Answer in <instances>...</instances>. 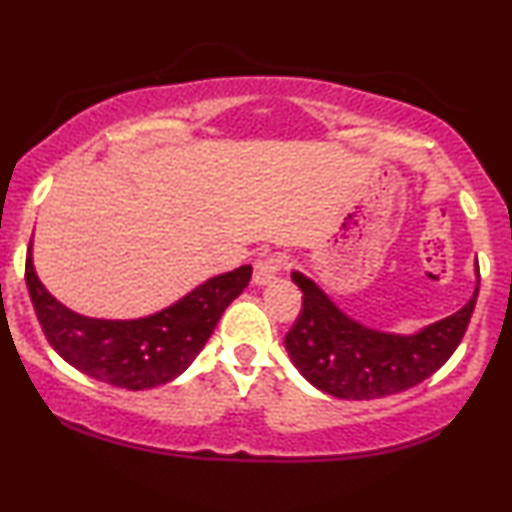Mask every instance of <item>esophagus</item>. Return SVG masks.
I'll use <instances>...</instances> for the list:
<instances>
[{
    "instance_id": "esophagus-1",
    "label": "esophagus",
    "mask_w": 512,
    "mask_h": 512,
    "mask_svg": "<svg viewBox=\"0 0 512 512\" xmlns=\"http://www.w3.org/2000/svg\"><path fill=\"white\" fill-rule=\"evenodd\" d=\"M286 265H289V256L286 254H272V256L261 258V261H256V270H254L256 286L275 282V277L286 268Z\"/></svg>"
}]
</instances>
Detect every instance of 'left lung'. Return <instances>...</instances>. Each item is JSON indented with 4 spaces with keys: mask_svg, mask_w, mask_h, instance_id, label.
Wrapping results in <instances>:
<instances>
[{
    "mask_svg": "<svg viewBox=\"0 0 512 512\" xmlns=\"http://www.w3.org/2000/svg\"><path fill=\"white\" fill-rule=\"evenodd\" d=\"M291 279L303 291V310L286 333V352L307 382L347 401L391 396L431 377L459 347L478 298L475 284L459 312L412 335H398L347 317L303 272H291Z\"/></svg>",
    "mask_w": 512,
    "mask_h": 512,
    "instance_id": "8db88e82",
    "label": "left lung"
}]
</instances>
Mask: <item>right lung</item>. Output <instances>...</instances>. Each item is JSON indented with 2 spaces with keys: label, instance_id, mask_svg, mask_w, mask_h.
I'll return each instance as SVG.
<instances>
[{
  "label": "right lung",
  "instance_id": "obj_1",
  "mask_svg": "<svg viewBox=\"0 0 512 512\" xmlns=\"http://www.w3.org/2000/svg\"><path fill=\"white\" fill-rule=\"evenodd\" d=\"M251 265L216 275L177 303L142 319H93L58 303L39 282L27 249L25 282L51 347L88 377L142 391L172 382L191 366L226 307L247 289Z\"/></svg>",
  "mask_w": 512,
  "mask_h": 512
}]
</instances>
